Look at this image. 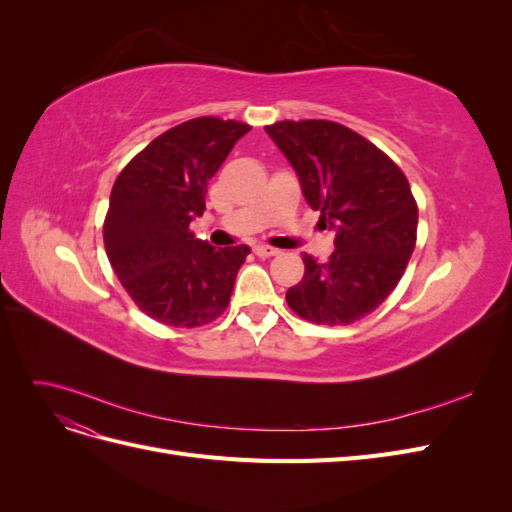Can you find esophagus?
Returning <instances> with one entry per match:
<instances>
[{
	"mask_svg": "<svg viewBox=\"0 0 512 512\" xmlns=\"http://www.w3.org/2000/svg\"><path fill=\"white\" fill-rule=\"evenodd\" d=\"M254 252H256V256H260V258H271V256L280 254V250H275V247H269V245H256Z\"/></svg>",
	"mask_w": 512,
	"mask_h": 512,
	"instance_id": "esophagus-1",
	"label": "esophagus"
}]
</instances>
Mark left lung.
<instances>
[{
  "mask_svg": "<svg viewBox=\"0 0 512 512\" xmlns=\"http://www.w3.org/2000/svg\"><path fill=\"white\" fill-rule=\"evenodd\" d=\"M265 130L297 173L307 205L335 230L327 262L303 256V280L286 292L290 309L329 327L374 312L414 252L418 207L406 175L342 123L277 121Z\"/></svg>",
  "mask_w": 512,
  "mask_h": 512,
  "instance_id": "8db88e82",
  "label": "left lung"
}]
</instances>
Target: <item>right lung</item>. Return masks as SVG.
I'll return each mask as SVG.
<instances>
[{
    "instance_id": "obj_1",
    "label": "right lung",
    "mask_w": 512,
    "mask_h": 512,
    "mask_svg": "<svg viewBox=\"0 0 512 512\" xmlns=\"http://www.w3.org/2000/svg\"><path fill=\"white\" fill-rule=\"evenodd\" d=\"M252 128L198 117L170 128L121 170L104 220V245L138 309L168 327H200L228 307L247 245L215 250L190 232L209 179Z\"/></svg>"
}]
</instances>
